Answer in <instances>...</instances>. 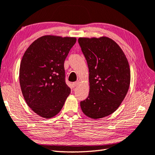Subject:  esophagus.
Masks as SVG:
<instances>
[{"mask_svg":"<svg viewBox=\"0 0 155 155\" xmlns=\"http://www.w3.org/2000/svg\"><path fill=\"white\" fill-rule=\"evenodd\" d=\"M78 81L74 82V83H72V86H73L74 87H77L78 85Z\"/></svg>","mask_w":155,"mask_h":155,"instance_id":"34e87169","label":"esophagus"}]
</instances>
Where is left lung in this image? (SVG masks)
Wrapping results in <instances>:
<instances>
[{"instance_id": "1", "label": "left lung", "mask_w": 155, "mask_h": 155, "mask_svg": "<svg viewBox=\"0 0 155 155\" xmlns=\"http://www.w3.org/2000/svg\"><path fill=\"white\" fill-rule=\"evenodd\" d=\"M78 41L89 72V94L81 101V110L92 119L107 116L119 107L128 93V60L119 45L109 38H80Z\"/></svg>"}]
</instances>
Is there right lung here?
Returning <instances> with one entry per match:
<instances>
[{
  "instance_id": "add662e5",
  "label": "right lung",
  "mask_w": 155,
  "mask_h": 155,
  "mask_svg": "<svg viewBox=\"0 0 155 155\" xmlns=\"http://www.w3.org/2000/svg\"><path fill=\"white\" fill-rule=\"evenodd\" d=\"M76 38L44 35L29 45L21 60L19 82L29 107L45 119L62 110L71 89L64 67Z\"/></svg>"
}]
</instances>
